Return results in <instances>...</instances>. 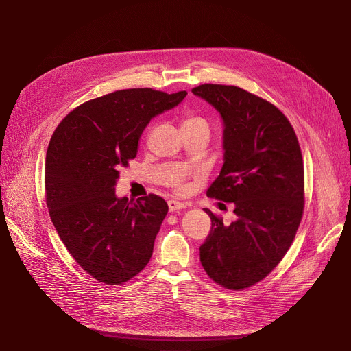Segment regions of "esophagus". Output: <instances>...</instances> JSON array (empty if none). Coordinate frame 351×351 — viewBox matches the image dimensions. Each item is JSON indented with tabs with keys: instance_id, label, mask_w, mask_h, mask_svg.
<instances>
[{
	"instance_id": "obj_1",
	"label": "esophagus",
	"mask_w": 351,
	"mask_h": 351,
	"mask_svg": "<svg viewBox=\"0 0 351 351\" xmlns=\"http://www.w3.org/2000/svg\"><path fill=\"white\" fill-rule=\"evenodd\" d=\"M168 206H169V210H171V212H176V210H179V209L186 208L188 204H186V202H180V200L171 199V200H168Z\"/></svg>"
}]
</instances>
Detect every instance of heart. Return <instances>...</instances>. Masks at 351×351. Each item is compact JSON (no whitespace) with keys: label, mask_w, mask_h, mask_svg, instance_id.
Returning a JSON list of instances; mask_svg holds the SVG:
<instances>
[{"label":"heart","mask_w":351,"mask_h":351,"mask_svg":"<svg viewBox=\"0 0 351 351\" xmlns=\"http://www.w3.org/2000/svg\"><path fill=\"white\" fill-rule=\"evenodd\" d=\"M186 125H205V126H208L205 119H202L199 117H188L185 121H183V126H186Z\"/></svg>","instance_id":"obj_1"}]
</instances>
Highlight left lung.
Returning <instances> with one entry per match:
<instances>
[{
	"mask_svg": "<svg viewBox=\"0 0 351 351\" xmlns=\"http://www.w3.org/2000/svg\"><path fill=\"white\" fill-rule=\"evenodd\" d=\"M193 95L223 121V166L206 195L234 205L236 220L204 209L212 230L200 246L209 278L230 290L261 282L279 265L300 225L304 169L296 134L270 102L233 85L205 84Z\"/></svg>",
	"mask_w": 351,
	"mask_h": 351,
	"instance_id": "obj_1",
	"label": "left lung"
}]
</instances>
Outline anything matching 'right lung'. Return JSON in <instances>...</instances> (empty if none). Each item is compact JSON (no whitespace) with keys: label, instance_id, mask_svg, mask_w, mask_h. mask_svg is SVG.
<instances>
[{"label":"right lung","instance_id":"obj_1","mask_svg":"<svg viewBox=\"0 0 351 351\" xmlns=\"http://www.w3.org/2000/svg\"><path fill=\"white\" fill-rule=\"evenodd\" d=\"M186 95L151 88L115 90L73 109L49 141L45 197L51 220L75 262L105 285H122L147 265L169 209L156 195L118 197L119 168L136 156L151 119Z\"/></svg>","mask_w":351,"mask_h":351}]
</instances>
